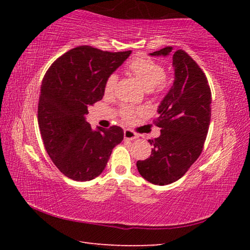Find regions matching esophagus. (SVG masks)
<instances>
[{"label":"esophagus","mask_w":250,"mask_h":250,"mask_svg":"<svg viewBox=\"0 0 250 250\" xmlns=\"http://www.w3.org/2000/svg\"><path fill=\"white\" fill-rule=\"evenodd\" d=\"M124 137H125V140H134V139H137V134H135L133 131H131L130 129H125L124 132Z\"/></svg>","instance_id":"34e87169"}]
</instances>
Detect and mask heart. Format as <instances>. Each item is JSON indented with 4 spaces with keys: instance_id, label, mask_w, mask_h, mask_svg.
Wrapping results in <instances>:
<instances>
[{
    "instance_id": "heart-1",
    "label": "heart",
    "mask_w": 250,
    "mask_h": 250,
    "mask_svg": "<svg viewBox=\"0 0 250 250\" xmlns=\"http://www.w3.org/2000/svg\"><path fill=\"white\" fill-rule=\"evenodd\" d=\"M128 69L131 74H132L135 78L139 80L143 88L146 90H152L158 84H161L163 82L164 71L163 66L156 62L153 59L146 56H139L134 58L132 62H129ZM118 82V76L116 74L110 75L105 80L104 83V94L110 96L115 91L116 84ZM122 117L125 120H131L134 116V110L129 107H125L122 109Z\"/></svg>"
}]
</instances>
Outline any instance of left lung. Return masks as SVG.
Returning a JSON list of instances; mask_svg holds the SVG:
<instances>
[{
	"instance_id": "1",
	"label": "left lung",
	"mask_w": 250,
	"mask_h": 250,
	"mask_svg": "<svg viewBox=\"0 0 250 250\" xmlns=\"http://www.w3.org/2000/svg\"><path fill=\"white\" fill-rule=\"evenodd\" d=\"M167 46L151 56H170L174 82L158 107L154 124L161 128L150 158L138 161L143 179L155 185H167L183 176L198 159L210 122L211 94L205 74L184 50L172 52Z\"/></svg>"
}]
</instances>
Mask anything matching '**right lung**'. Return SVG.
Wrapping results in <instances>:
<instances>
[{
  "instance_id": "right-lung-1",
  "label": "right lung",
  "mask_w": 250,
  "mask_h": 250,
  "mask_svg": "<svg viewBox=\"0 0 250 250\" xmlns=\"http://www.w3.org/2000/svg\"><path fill=\"white\" fill-rule=\"evenodd\" d=\"M130 54L78 46L54 62L45 75L37 111L41 135L55 166L71 180L99 176L113 147L124 140L120 126L94 130L84 116L88 105L103 99L105 80Z\"/></svg>"
}]
</instances>
